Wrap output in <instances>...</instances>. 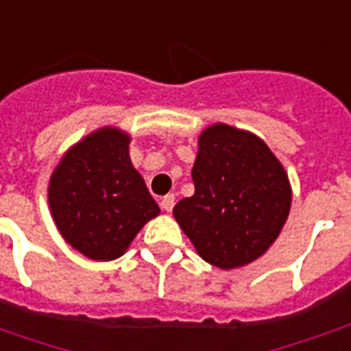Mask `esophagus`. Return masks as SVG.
I'll list each match as a JSON object with an SVG mask.
<instances>
[{"mask_svg":"<svg viewBox=\"0 0 351 351\" xmlns=\"http://www.w3.org/2000/svg\"><path fill=\"white\" fill-rule=\"evenodd\" d=\"M161 208L163 210H167V213H171L173 210V206H175V195L173 193H169V195H165V197L161 199Z\"/></svg>","mask_w":351,"mask_h":351,"instance_id":"1","label":"esophagus"}]
</instances>
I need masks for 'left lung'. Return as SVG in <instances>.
I'll list each match as a JSON object with an SVG mask.
<instances>
[{"label":"left lung","mask_w":351,"mask_h":351,"mask_svg":"<svg viewBox=\"0 0 351 351\" xmlns=\"http://www.w3.org/2000/svg\"><path fill=\"white\" fill-rule=\"evenodd\" d=\"M191 178L195 193L173 214L199 256L220 269L263 256L291 205L286 171L269 146L248 131L210 125L199 137Z\"/></svg>","instance_id":"obj_1"}]
</instances>
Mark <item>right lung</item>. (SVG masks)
<instances>
[{
    "label": "right lung",
    "mask_w": 351,
    "mask_h": 351,
    "mask_svg": "<svg viewBox=\"0 0 351 351\" xmlns=\"http://www.w3.org/2000/svg\"><path fill=\"white\" fill-rule=\"evenodd\" d=\"M128 148L125 133L97 130L65 154L50 178L49 203L60 233L95 261L120 258L160 214Z\"/></svg>",
    "instance_id": "obj_1"
}]
</instances>
